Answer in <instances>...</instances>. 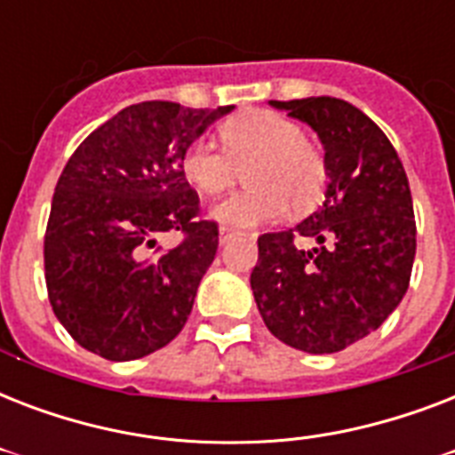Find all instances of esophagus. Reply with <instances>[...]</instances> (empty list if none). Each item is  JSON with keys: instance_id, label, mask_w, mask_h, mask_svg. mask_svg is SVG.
Instances as JSON below:
<instances>
[{"instance_id": "1", "label": "esophagus", "mask_w": 455, "mask_h": 455, "mask_svg": "<svg viewBox=\"0 0 455 455\" xmlns=\"http://www.w3.org/2000/svg\"><path fill=\"white\" fill-rule=\"evenodd\" d=\"M235 235H241L235 228H228V227H221L220 231V243H228L231 238H235Z\"/></svg>"}]
</instances>
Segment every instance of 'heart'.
Listing matches in <instances>:
<instances>
[{
  "label": "heart",
  "mask_w": 455,
  "mask_h": 455,
  "mask_svg": "<svg viewBox=\"0 0 455 455\" xmlns=\"http://www.w3.org/2000/svg\"><path fill=\"white\" fill-rule=\"evenodd\" d=\"M221 148L196 139L181 156V174L196 191L220 196L245 172L250 188L214 207L227 227H257L285 212H307L323 198L328 164L298 123L274 110H250L220 130Z\"/></svg>",
  "instance_id": "obj_1"
}]
</instances>
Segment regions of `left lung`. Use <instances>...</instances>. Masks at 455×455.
Here are the masks:
<instances>
[{
	"label": "left lung",
	"instance_id": "8db88e82",
	"mask_svg": "<svg viewBox=\"0 0 455 455\" xmlns=\"http://www.w3.org/2000/svg\"><path fill=\"white\" fill-rule=\"evenodd\" d=\"M271 106L316 132L328 188L298 227L257 238L252 295L281 342L339 352L378 331L409 291L416 257L409 179L385 132L352 103L311 96Z\"/></svg>",
	"mask_w": 455,
	"mask_h": 455
}]
</instances>
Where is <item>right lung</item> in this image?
<instances>
[{"label": "right lung", "mask_w": 455, "mask_h": 455, "mask_svg": "<svg viewBox=\"0 0 455 455\" xmlns=\"http://www.w3.org/2000/svg\"><path fill=\"white\" fill-rule=\"evenodd\" d=\"M231 108L134 103L70 156L46 221L44 278L53 314L77 345L132 361L181 332L220 245L217 221L198 217L181 156ZM167 230L185 241L148 258Z\"/></svg>", "instance_id": "add662e5"}]
</instances>
